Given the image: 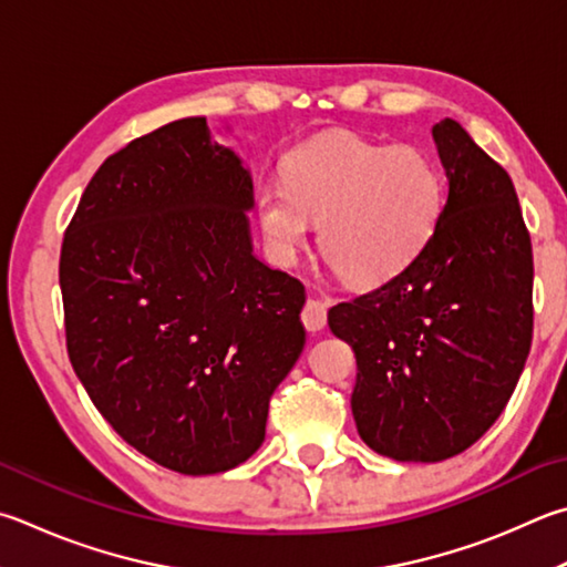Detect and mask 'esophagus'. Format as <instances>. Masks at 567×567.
I'll return each instance as SVG.
<instances>
[{
	"label": "esophagus",
	"mask_w": 567,
	"mask_h": 567,
	"mask_svg": "<svg viewBox=\"0 0 567 567\" xmlns=\"http://www.w3.org/2000/svg\"><path fill=\"white\" fill-rule=\"evenodd\" d=\"M300 317L307 332H319L327 324V307L317 300H307Z\"/></svg>",
	"instance_id": "esophagus-1"
}]
</instances>
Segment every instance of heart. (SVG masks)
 Instances as JSON below:
<instances>
[{
  "mask_svg": "<svg viewBox=\"0 0 567 567\" xmlns=\"http://www.w3.org/2000/svg\"><path fill=\"white\" fill-rule=\"evenodd\" d=\"M282 181H262L255 208L270 250L290 260L312 223L327 265L347 282L374 285L414 260L444 203L426 151L379 146L354 133H322L287 153Z\"/></svg>",
  "mask_w": 567,
  "mask_h": 567,
  "instance_id": "1",
  "label": "heart"
}]
</instances>
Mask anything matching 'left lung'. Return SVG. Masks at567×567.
I'll return each instance as SVG.
<instances>
[{
    "label": "left lung",
    "instance_id": "8db88e82",
    "mask_svg": "<svg viewBox=\"0 0 567 567\" xmlns=\"http://www.w3.org/2000/svg\"><path fill=\"white\" fill-rule=\"evenodd\" d=\"M431 133L449 181L434 235L327 317L357 357L359 436L414 463L456 456L496 424L533 339V248L513 181L454 118Z\"/></svg>",
    "mask_w": 567,
    "mask_h": 567
}]
</instances>
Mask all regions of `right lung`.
<instances>
[{
  "label": "right lung",
  "mask_w": 567,
  "mask_h": 567,
  "mask_svg": "<svg viewBox=\"0 0 567 567\" xmlns=\"http://www.w3.org/2000/svg\"><path fill=\"white\" fill-rule=\"evenodd\" d=\"M252 181L203 116L113 153L61 243L71 367L113 431L183 476L248 461L305 347V287L252 255Z\"/></svg>",
  "instance_id": "1"
}]
</instances>
